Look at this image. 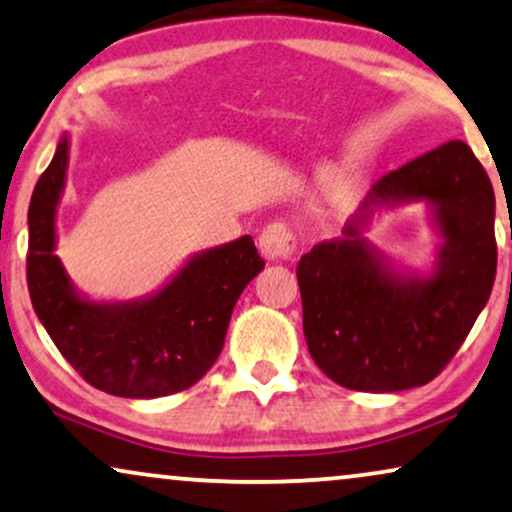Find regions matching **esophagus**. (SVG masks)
Returning <instances> with one entry per match:
<instances>
[{"mask_svg": "<svg viewBox=\"0 0 512 512\" xmlns=\"http://www.w3.org/2000/svg\"><path fill=\"white\" fill-rule=\"evenodd\" d=\"M258 247L268 261H287L294 256L296 237L287 223H270L258 235Z\"/></svg>", "mask_w": 512, "mask_h": 512, "instance_id": "1", "label": "esophagus"}]
</instances>
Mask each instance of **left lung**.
Here are the masks:
<instances>
[{
	"label": "left lung",
	"instance_id": "obj_1",
	"mask_svg": "<svg viewBox=\"0 0 512 512\" xmlns=\"http://www.w3.org/2000/svg\"><path fill=\"white\" fill-rule=\"evenodd\" d=\"M426 201L441 235L428 276L400 269L363 230L381 210ZM494 188L461 141L416 157L371 185L343 237L315 244L296 268L303 334L338 386L397 393L426 386L456 355L496 277Z\"/></svg>",
	"mask_w": 512,
	"mask_h": 512
}]
</instances>
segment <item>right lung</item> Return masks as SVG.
Masks as SVG:
<instances>
[{"label":"right lung","mask_w":512,"mask_h":512,"mask_svg":"<svg viewBox=\"0 0 512 512\" xmlns=\"http://www.w3.org/2000/svg\"><path fill=\"white\" fill-rule=\"evenodd\" d=\"M70 136L39 176L28 209V289L46 334L86 383L152 400L195 386L223 350L232 308L263 270L249 235L192 254L171 280L134 301H91L56 256V214L68 176Z\"/></svg>","instance_id":"right-lung-1"}]
</instances>
